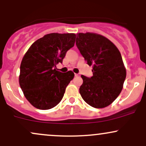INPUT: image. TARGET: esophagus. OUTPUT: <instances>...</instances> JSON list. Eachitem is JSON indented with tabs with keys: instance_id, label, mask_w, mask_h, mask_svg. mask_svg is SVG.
I'll use <instances>...</instances> for the list:
<instances>
[{
	"instance_id": "obj_1",
	"label": "esophagus",
	"mask_w": 146,
	"mask_h": 146,
	"mask_svg": "<svg viewBox=\"0 0 146 146\" xmlns=\"http://www.w3.org/2000/svg\"><path fill=\"white\" fill-rule=\"evenodd\" d=\"M75 76H78V74H75Z\"/></svg>"
}]
</instances>
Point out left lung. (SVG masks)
I'll return each mask as SVG.
<instances>
[{
  "label": "left lung",
  "mask_w": 146,
  "mask_h": 146,
  "mask_svg": "<svg viewBox=\"0 0 146 146\" xmlns=\"http://www.w3.org/2000/svg\"><path fill=\"white\" fill-rule=\"evenodd\" d=\"M76 46L87 64L92 66L93 76L81 75V97L89 105L101 109L110 105L123 88L126 70L121 53L109 39L94 33H77Z\"/></svg>",
  "instance_id": "1"
}]
</instances>
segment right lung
I'll return each instance as SVG.
<instances>
[{
	"instance_id": "1",
	"label": "right lung",
	"mask_w": 146,
	"mask_h": 146,
	"mask_svg": "<svg viewBox=\"0 0 146 146\" xmlns=\"http://www.w3.org/2000/svg\"><path fill=\"white\" fill-rule=\"evenodd\" d=\"M74 33H50L36 40L23 56L19 83L27 100L37 109L47 110L62 100L74 74L62 73L56 65L62 63L75 43Z\"/></svg>"
}]
</instances>
